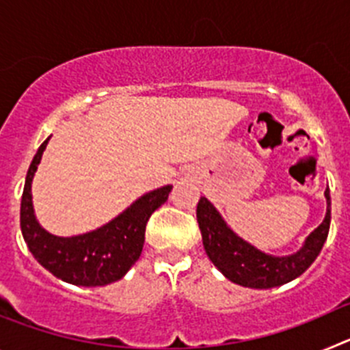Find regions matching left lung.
Here are the masks:
<instances>
[{
	"label": "left lung",
	"instance_id": "obj_1",
	"mask_svg": "<svg viewBox=\"0 0 350 350\" xmlns=\"http://www.w3.org/2000/svg\"><path fill=\"white\" fill-rule=\"evenodd\" d=\"M324 196L327 203L326 217L308 234L301 249L291 256L265 254L254 245H250L226 224L221 213L205 196L200 198L196 217L202 230L206 256L226 279L238 286L270 289L295 280L319 256L329 233V222H332L329 189L324 191Z\"/></svg>",
	"mask_w": 350,
	"mask_h": 350
}]
</instances>
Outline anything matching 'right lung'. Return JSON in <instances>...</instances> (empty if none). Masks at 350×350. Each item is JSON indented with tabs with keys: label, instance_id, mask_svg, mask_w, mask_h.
<instances>
[{
	"label": "right lung",
	"instance_id": "right-lung-1",
	"mask_svg": "<svg viewBox=\"0 0 350 350\" xmlns=\"http://www.w3.org/2000/svg\"><path fill=\"white\" fill-rule=\"evenodd\" d=\"M49 140L31 161L21 202V230L27 249L54 277L75 286H107L122 279L138 261L145 242V226L154 210L168 200L172 185L144 194L116 219L91 233L55 237L38 224L31 202V182Z\"/></svg>",
	"mask_w": 350,
	"mask_h": 350
}]
</instances>
